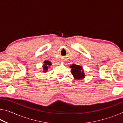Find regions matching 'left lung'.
<instances>
[{
  "instance_id": "left-lung-1",
  "label": "left lung",
  "mask_w": 123,
  "mask_h": 123,
  "mask_svg": "<svg viewBox=\"0 0 123 123\" xmlns=\"http://www.w3.org/2000/svg\"><path fill=\"white\" fill-rule=\"evenodd\" d=\"M70 68H71L72 74L75 79L80 80L85 78L84 70L81 66L73 64L72 66H70Z\"/></svg>"
}]
</instances>
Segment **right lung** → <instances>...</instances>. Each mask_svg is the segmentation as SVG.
I'll use <instances>...</instances> for the list:
<instances>
[{"label": "right lung", "mask_w": 123, "mask_h": 123, "mask_svg": "<svg viewBox=\"0 0 123 123\" xmlns=\"http://www.w3.org/2000/svg\"><path fill=\"white\" fill-rule=\"evenodd\" d=\"M51 65V63L49 61H45L44 62V64H43V72H46L48 70V68H49L50 66Z\"/></svg>", "instance_id": "obj_1"}]
</instances>
